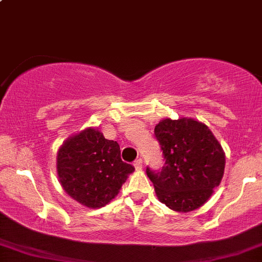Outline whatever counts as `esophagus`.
Returning a JSON list of instances; mask_svg holds the SVG:
<instances>
[{"instance_id":"obj_1","label":"esophagus","mask_w":262,"mask_h":262,"mask_svg":"<svg viewBox=\"0 0 262 262\" xmlns=\"http://www.w3.org/2000/svg\"><path fill=\"white\" fill-rule=\"evenodd\" d=\"M134 166H135V168H136V170H141V168H142V160L141 159L135 160Z\"/></svg>"}]
</instances>
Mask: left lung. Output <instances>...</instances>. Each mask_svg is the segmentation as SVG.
Listing matches in <instances>:
<instances>
[{"label":"left lung","mask_w":262,"mask_h":262,"mask_svg":"<svg viewBox=\"0 0 262 262\" xmlns=\"http://www.w3.org/2000/svg\"><path fill=\"white\" fill-rule=\"evenodd\" d=\"M165 164L146 168L156 195L171 210L199 209L220 185L225 170L221 145L204 123L192 119L162 120L155 127Z\"/></svg>","instance_id":"left-lung-1"}]
</instances>
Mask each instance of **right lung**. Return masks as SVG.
Returning <instances> with one entry per match:
<instances>
[{
    "mask_svg": "<svg viewBox=\"0 0 262 262\" xmlns=\"http://www.w3.org/2000/svg\"><path fill=\"white\" fill-rule=\"evenodd\" d=\"M135 167L121 160L120 146L100 131L86 128L63 143L57 172L63 190L91 209L107 205Z\"/></svg>",
    "mask_w": 262,
    "mask_h": 262,
    "instance_id": "right-lung-1",
    "label": "right lung"
}]
</instances>
